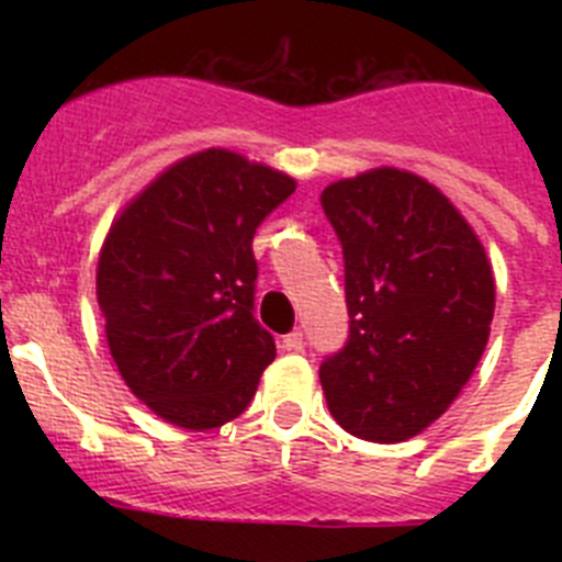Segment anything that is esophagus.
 <instances>
[{
    "mask_svg": "<svg viewBox=\"0 0 562 562\" xmlns=\"http://www.w3.org/2000/svg\"><path fill=\"white\" fill-rule=\"evenodd\" d=\"M304 346H306V340H304V331H301V329L290 331V335L284 337V349L286 351H304Z\"/></svg>",
    "mask_w": 562,
    "mask_h": 562,
    "instance_id": "esophagus-1",
    "label": "esophagus"
}]
</instances>
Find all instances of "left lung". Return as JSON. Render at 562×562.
<instances>
[{
  "label": "left lung",
  "mask_w": 562,
  "mask_h": 562,
  "mask_svg": "<svg viewBox=\"0 0 562 562\" xmlns=\"http://www.w3.org/2000/svg\"><path fill=\"white\" fill-rule=\"evenodd\" d=\"M342 247L349 337L321 362L337 425L405 441L448 411L484 355L493 270L445 193L396 168L321 193Z\"/></svg>",
  "instance_id": "obj_1"
}]
</instances>
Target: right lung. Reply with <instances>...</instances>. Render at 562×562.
I'll return each instance as SVG.
<instances>
[{
    "instance_id": "1",
    "label": "right lung",
    "mask_w": 562,
    "mask_h": 562,
    "mask_svg": "<svg viewBox=\"0 0 562 562\" xmlns=\"http://www.w3.org/2000/svg\"><path fill=\"white\" fill-rule=\"evenodd\" d=\"M295 180L207 148L160 173L121 213L98 261V304L137 400L188 430L250 405L276 340L256 321V227Z\"/></svg>"
}]
</instances>
